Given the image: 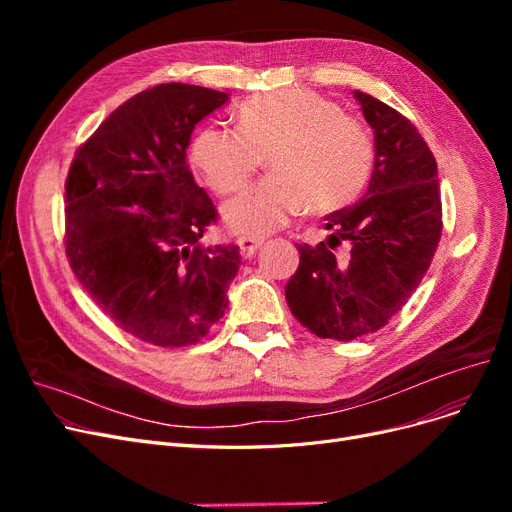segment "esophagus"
Listing matches in <instances>:
<instances>
[{"mask_svg":"<svg viewBox=\"0 0 512 512\" xmlns=\"http://www.w3.org/2000/svg\"><path fill=\"white\" fill-rule=\"evenodd\" d=\"M263 240L261 238H251V236H242L238 238V247H240V255L245 259H253L255 253L261 249Z\"/></svg>","mask_w":512,"mask_h":512,"instance_id":"obj_1","label":"esophagus"}]
</instances>
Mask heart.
Here are the masks:
<instances>
[{"label":"heart","mask_w":512,"mask_h":512,"mask_svg":"<svg viewBox=\"0 0 512 512\" xmlns=\"http://www.w3.org/2000/svg\"><path fill=\"white\" fill-rule=\"evenodd\" d=\"M263 155L270 174L224 205L236 234H272L303 207L330 213L351 205L373 170L367 128L313 93L249 99L236 110V128L207 126L191 147L193 164L218 195L245 186Z\"/></svg>","instance_id":"1"}]
</instances>
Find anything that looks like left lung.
I'll use <instances>...</instances> for the list:
<instances>
[{"label":"left lung","instance_id":"obj_1","mask_svg":"<svg viewBox=\"0 0 512 512\" xmlns=\"http://www.w3.org/2000/svg\"><path fill=\"white\" fill-rule=\"evenodd\" d=\"M355 99L373 128L367 193L353 207L326 215V242L297 245L301 263L286 284L292 315L315 336L344 342L382 330L405 307L442 234L434 153L390 105L361 91ZM340 244L349 253L336 260Z\"/></svg>","mask_w":512,"mask_h":512}]
</instances>
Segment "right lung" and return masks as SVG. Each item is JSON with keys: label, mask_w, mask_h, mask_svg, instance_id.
<instances>
[{"label": "right lung", "mask_w": 512, "mask_h": 512, "mask_svg": "<svg viewBox=\"0 0 512 512\" xmlns=\"http://www.w3.org/2000/svg\"><path fill=\"white\" fill-rule=\"evenodd\" d=\"M228 93L166 83L122 103L66 178V255L99 309L155 346L199 342L228 307L240 253L203 247L218 220L186 164L193 128Z\"/></svg>", "instance_id": "1"}]
</instances>
